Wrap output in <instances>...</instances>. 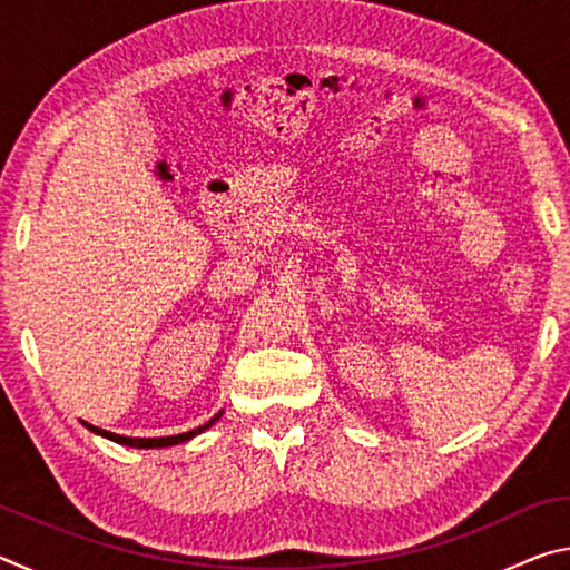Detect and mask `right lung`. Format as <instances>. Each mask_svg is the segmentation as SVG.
Returning a JSON list of instances; mask_svg holds the SVG:
<instances>
[{"mask_svg": "<svg viewBox=\"0 0 570 570\" xmlns=\"http://www.w3.org/2000/svg\"><path fill=\"white\" fill-rule=\"evenodd\" d=\"M218 417H220V412L216 414L214 420H208L206 424H200V428L190 430V432H183V435H170V438H125V435H115V432L95 428V424H88V422H85V428L92 430L95 435H102V438H108V440H112V442H120V445H128V448H170V445H178V442H186V440H190V438L200 435V432L208 430L210 424H214Z\"/></svg>", "mask_w": 570, "mask_h": 570, "instance_id": "obj_1", "label": "right lung"}]
</instances>
